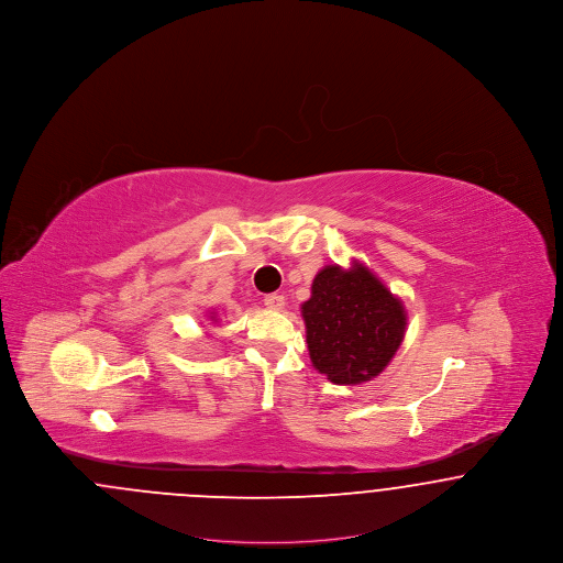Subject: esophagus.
<instances>
[{"instance_id":"esophagus-1","label":"esophagus","mask_w":563,"mask_h":563,"mask_svg":"<svg viewBox=\"0 0 563 563\" xmlns=\"http://www.w3.org/2000/svg\"><path fill=\"white\" fill-rule=\"evenodd\" d=\"M264 303H266V308H269V310H283L285 308V297L278 294L266 295Z\"/></svg>"}]
</instances>
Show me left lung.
<instances>
[{"mask_svg":"<svg viewBox=\"0 0 563 563\" xmlns=\"http://www.w3.org/2000/svg\"><path fill=\"white\" fill-rule=\"evenodd\" d=\"M310 361L329 382L352 386L382 374L401 346L402 301L361 262L324 266L301 303Z\"/></svg>","mask_w":563,"mask_h":563,"instance_id":"1","label":"left lung"}]
</instances>
